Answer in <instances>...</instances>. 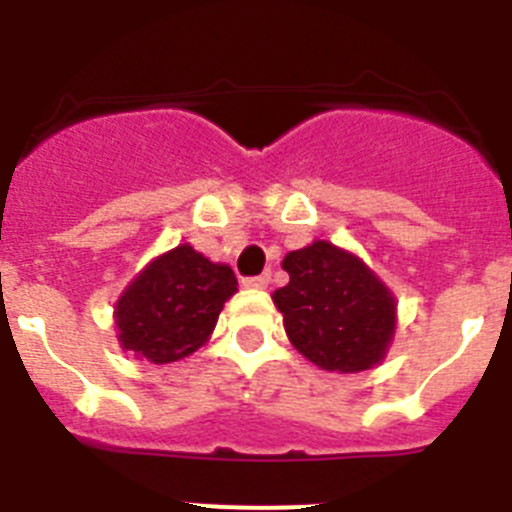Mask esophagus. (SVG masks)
I'll return each instance as SVG.
<instances>
[{
  "label": "esophagus",
  "mask_w": 512,
  "mask_h": 512,
  "mask_svg": "<svg viewBox=\"0 0 512 512\" xmlns=\"http://www.w3.org/2000/svg\"><path fill=\"white\" fill-rule=\"evenodd\" d=\"M269 282H271L269 274H259V277L243 279V287H246V289H266V287H269Z\"/></svg>",
  "instance_id": "34e87169"
}]
</instances>
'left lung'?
Wrapping results in <instances>:
<instances>
[{
	"label": "left lung",
	"instance_id": "left-lung-1",
	"mask_svg": "<svg viewBox=\"0 0 512 512\" xmlns=\"http://www.w3.org/2000/svg\"><path fill=\"white\" fill-rule=\"evenodd\" d=\"M289 274L271 300L289 343L325 372L356 374L387 359L397 330V297L359 253L330 241L289 251Z\"/></svg>",
	"mask_w": 512,
	"mask_h": 512
}]
</instances>
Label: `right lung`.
<instances>
[{
  "mask_svg": "<svg viewBox=\"0 0 512 512\" xmlns=\"http://www.w3.org/2000/svg\"><path fill=\"white\" fill-rule=\"evenodd\" d=\"M235 292L238 282L228 264L179 243L153 256L120 292L112 310L117 343L151 364L187 359L210 341Z\"/></svg>",
  "mask_w": 512,
  "mask_h": 512,
  "instance_id": "obj_1",
  "label": "right lung"
}]
</instances>
